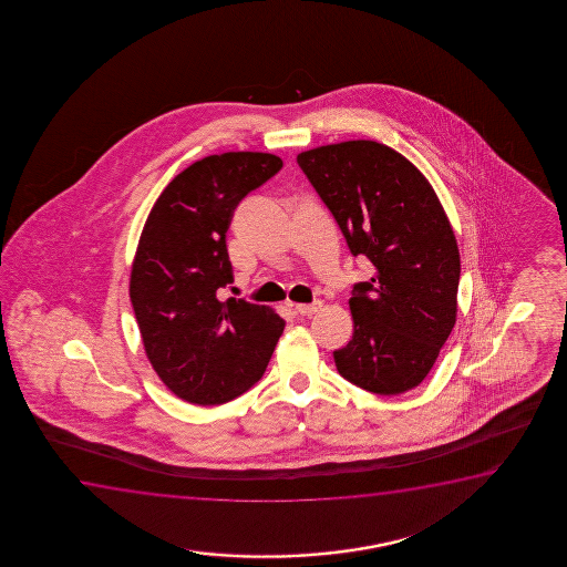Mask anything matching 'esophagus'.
<instances>
[{"instance_id":"34e87169","label":"esophagus","mask_w":567,"mask_h":567,"mask_svg":"<svg viewBox=\"0 0 567 567\" xmlns=\"http://www.w3.org/2000/svg\"><path fill=\"white\" fill-rule=\"evenodd\" d=\"M321 308H323L321 300H316L313 303H296L295 306L296 313H298V316H306V318L318 313Z\"/></svg>"}]
</instances>
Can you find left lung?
Listing matches in <instances>:
<instances>
[{
	"mask_svg": "<svg viewBox=\"0 0 567 567\" xmlns=\"http://www.w3.org/2000/svg\"><path fill=\"white\" fill-rule=\"evenodd\" d=\"M298 164L347 238L373 265L354 285V333L334 350L344 380L375 395L419 388L457 321L461 257L426 176L378 141L310 148Z\"/></svg>",
	"mask_w": 567,
	"mask_h": 567,
	"instance_id": "obj_1",
	"label": "left lung"
}]
</instances>
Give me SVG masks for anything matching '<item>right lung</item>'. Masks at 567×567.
I'll list each match as a JSON object with an SVG mask.
<instances>
[{
	"instance_id": "add662e5",
	"label": "right lung",
	"mask_w": 567,
	"mask_h": 567,
	"mask_svg": "<svg viewBox=\"0 0 567 567\" xmlns=\"http://www.w3.org/2000/svg\"><path fill=\"white\" fill-rule=\"evenodd\" d=\"M280 168L269 153L205 156L164 187L143 226L130 298L148 362L187 403L213 406L246 393L285 331L271 308L217 296L234 280L226 249L234 209Z\"/></svg>"
}]
</instances>
